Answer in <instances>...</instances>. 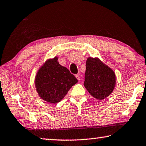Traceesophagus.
Returning <instances> with one entry per match:
<instances>
[{
	"instance_id": "34e87169",
	"label": "esophagus",
	"mask_w": 146,
	"mask_h": 146,
	"mask_svg": "<svg viewBox=\"0 0 146 146\" xmlns=\"http://www.w3.org/2000/svg\"><path fill=\"white\" fill-rule=\"evenodd\" d=\"M75 76H76V78H77V80H78V81L80 80V76H79V75H76Z\"/></svg>"
}]
</instances>
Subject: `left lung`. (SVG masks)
<instances>
[{
	"label": "left lung",
	"mask_w": 146,
	"mask_h": 146,
	"mask_svg": "<svg viewBox=\"0 0 146 146\" xmlns=\"http://www.w3.org/2000/svg\"><path fill=\"white\" fill-rule=\"evenodd\" d=\"M115 84L116 76L111 69L98 58H88L84 85L93 97L104 99L113 92Z\"/></svg>",
	"instance_id": "8db88e82"
}]
</instances>
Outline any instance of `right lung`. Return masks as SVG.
<instances>
[{
  "label": "right lung",
  "mask_w": 146,
  "mask_h": 146,
  "mask_svg": "<svg viewBox=\"0 0 146 146\" xmlns=\"http://www.w3.org/2000/svg\"><path fill=\"white\" fill-rule=\"evenodd\" d=\"M58 57L49 59L39 69L35 83L40 97L46 102L56 104L62 99L77 79L68 69L62 66Z\"/></svg>",
  "instance_id": "obj_1"
}]
</instances>
